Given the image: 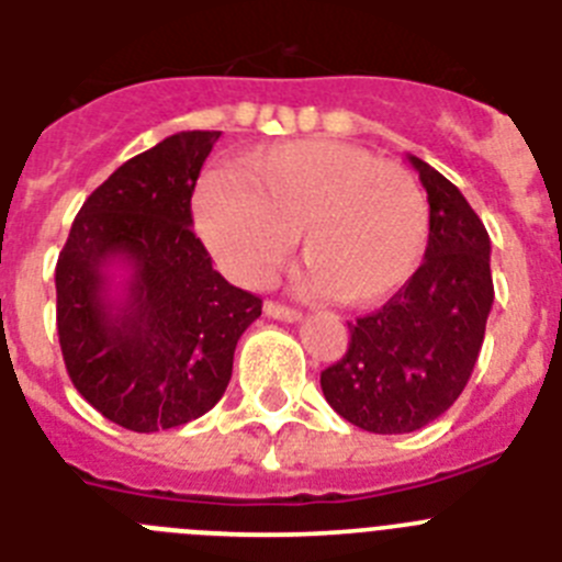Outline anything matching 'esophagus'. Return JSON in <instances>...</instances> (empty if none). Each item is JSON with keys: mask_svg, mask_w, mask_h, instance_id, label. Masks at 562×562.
<instances>
[{"mask_svg": "<svg viewBox=\"0 0 562 562\" xmlns=\"http://www.w3.org/2000/svg\"><path fill=\"white\" fill-rule=\"evenodd\" d=\"M265 315L267 317H276V321H286V324H295V321H301V312L292 310V306L276 304V301H267V304H265Z\"/></svg>", "mask_w": 562, "mask_h": 562, "instance_id": "esophagus-1", "label": "esophagus"}]
</instances>
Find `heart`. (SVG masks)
<instances>
[{
    "mask_svg": "<svg viewBox=\"0 0 562 562\" xmlns=\"http://www.w3.org/2000/svg\"><path fill=\"white\" fill-rule=\"evenodd\" d=\"M193 227L241 286H265L297 231L306 284L369 306L400 292L422 265L430 211L396 162L351 143L295 140L241 154L231 177H205L193 193Z\"/></svg>",
    "mask_w": 562,
    "mask_h": 562,
    "instance_id": "1",
    "label": "heart"
}]
</instances>
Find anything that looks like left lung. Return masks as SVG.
<instances>
[{
  "label": "left lung",
  "instance_id": "8db88e82",
  "mask_svg": "<svg viewBox=\"0 0 562 562\" xmlns=\"http://www.w3.org/2000/svg\"><path fill=\"white\" fill-rule=\"evenodd\" d=\"M408 160L428 191L425 261L382 310L349 324V351L321 374L331 408L371 434H414L459 400L495 297L479 213L448 177Z\"/></svg>",
  "mask_w": 562,
  "mask_h": 562
}]
</instances>
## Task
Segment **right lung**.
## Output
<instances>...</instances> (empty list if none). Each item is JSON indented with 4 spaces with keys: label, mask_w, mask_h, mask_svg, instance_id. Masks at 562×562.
<instances>
[{
    "label": "right lung",
    "mask_w": 562,
    "mask_h": 562,
    "mask_svg": "<svg viewBox=\"0 0 562 562\" xmlns=\"http://www.w3.org/2000/svg\"><path fill=\"white\" fill-rule=\"evenodd\" d=\"M220 134H171L123 162L89 193L58 256L69 380L134 434L207 414L231 382L238 337L261 315V297L227 284L191 231L193 188Z\"/></svg>",
    "instance_id": "1"
}]
</instances>
